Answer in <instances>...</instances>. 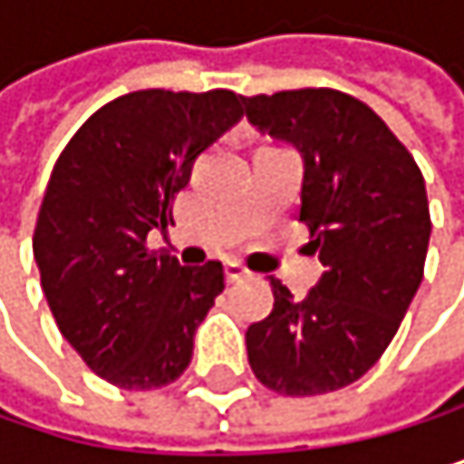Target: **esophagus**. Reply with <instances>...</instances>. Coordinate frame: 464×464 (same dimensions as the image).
Instances as JSON below:
<instances>
[{
	"label": "esophagus",
	"instance_id": "obj_1",
	"mask_svg": "<svg viewBox=\"0 0 464 464\" xmlns=\"http://www.w3.org/2000/svg\"><path fill=\"white\" fill-rule=\"evenodd\" d=\"M245 276H247V266L245 264H239V261H227L225 264V278H227V284L242 281Z\"/></svg>",
	"mask_w": 464,
	"mask_h": 464
}]
</instances>
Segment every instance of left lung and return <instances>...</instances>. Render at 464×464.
I'll return each mask as SVG.
<instances>
[{
	"label": "left lung",
	"mask_w": 464,
	"mask_h": 464,
	"mask_svg": "<svg viewBox=\"0 0 464 464\" xmlns=\"http://www.w3.org/2000/svg\"><path fill=\"white\" fill-rule=\"evenodd\" d=\"M261 133L303 155L300 222L325 273L303 300L270 278V317L245 334L256 379L306 398L359 382L412 303L429 250L426 183L384 119L336 88L242 97Z\"/></svg>",
	"instance_id": "left-lung-1"
}]
</instances>
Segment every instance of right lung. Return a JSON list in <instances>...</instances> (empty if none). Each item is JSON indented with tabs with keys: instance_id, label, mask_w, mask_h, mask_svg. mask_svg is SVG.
<instances>
[{
	"instance_id": "right-lung-1",
	"label": "right lung",
	"mask_w": 464,
	"mask_h": 464,
	"mask_svg": "<svg viewBox=\"0 0 464 464\" xmlns=\"http://www.w3.org/2000/svg\"><path fill=\"white\" fill-rule=\"evenodd\" d=\"M239 100L227 88L124 94L85 119L52 169L33 234L41 286L69 345L121 390L175 384L225 289L219 261L183 266L147 234L172 225L194 158L242 119Z\"/></svg>"
}]
</instances>
